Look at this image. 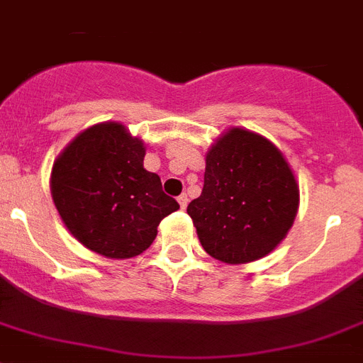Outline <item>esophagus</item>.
Instances as JSON below:
<instances>
[{
	"label": "esophagus",
	"mask_w": 363,
	"mask_h": 363,
	"mask_svg": "<svg viewBox=\"0 0 363 363\" xmlns=\"http://www.w3.org/2000/svg\"><path fill=\"white\" fill-rule=\"evenodd\" d=\"M177 201H179V204H181L182 210H184V208L188 206V194H181L177 197Z\"/></svg>",
	"instance_id": "esophagus-1"
}]
</instances>
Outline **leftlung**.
Returning <instances> with one entry per match:
<instances>
[{
	"label": "left lung",
	"instance_id": "8db88e82",
	"mask_svg": "<svg viewBox=\"0 0 363 363\" xmlns=\"http://www.w3.org/2000/svg\"><path fill=\"white\" fill-rule=\"evenodd\" d=\"M299 190L281 151L234 128L206 155L204 186L188 204L204 250L225 263L267 256L294 223Z\"/></svg>",
	"mask_w": 363,
	"mask_h": 363
}]
</instances>
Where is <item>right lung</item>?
I'll use <instances>...</instances> for the list:
<instances>
[{"label":"right lung","instance_id":"right-lung-1","mask_svg":"<svg viewBox=\"0 0 363 363\" xmlns=\"http://www.w3.org/2000/svg\"><path fill=\"white\" fill-rule=\"evenodd\" d=\"M146 150L122 124L106 122L78 135L56 159L50 194L74 238L111 259L143 254L157 226L179 203L144 169Z\"/></svg>","mask_w":363,"mask_h":363}]
</instances>
